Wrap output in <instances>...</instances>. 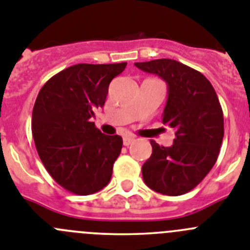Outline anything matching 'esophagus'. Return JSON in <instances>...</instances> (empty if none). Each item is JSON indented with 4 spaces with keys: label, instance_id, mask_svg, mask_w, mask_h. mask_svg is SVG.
Instances as JSON below:
<instances>
[{
    "label": "esophagus",
    "instance_id": "34e87169",
    "mask_svg": "<svg viewBox=\"0 0 250 250\" xmlns=\"http://www.w3.org/2000/svg\"><path fill=\"white\" fill-rule=\"evenodd\" d=\"M133 141H134V138L132 136H125V137H123V145H125V146H129Z\"/></svg>",
    "mask_w": 250,
    "mask_h": 250
}]
</instances>
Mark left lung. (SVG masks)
Returning <instances> with one entry per match:
<instances>
[{
  "instance_id": "left-lung-1",
  "label": "left lung",
  "mask_w": 250,
  "mask_h": 250,
  "mask_svg": "<svg viewBox=\"0 0 250 250\" xmlns=\"http://www.w3.org/2000/svg\"><path fill=\"white\" fill-rule=\"evenodd\" d=\"M134 64L167 83L162 123L175 134L170 147L150 141L152 154L142 167L143 181L161 194L188 193L203 181L219 154L224 120L217 93L201 72L178 61L162 58Z\"/></svg>"
}]
</instances>
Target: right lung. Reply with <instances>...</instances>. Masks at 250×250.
Here are the masks:
<instances>
[{
  "mask_svg": "<svg viewBox=\"0 0 250 250\" xmlns=\"http://www.w3.org/2000/svg\"><path fill=\"white\" fill-rule=\"evenodd\" d=\"M127 62L80 63L61 71L42 87L32 112V134L44 168L68 192L88 195L109 183L122 137L96 128L108 86Z\"/></svg>",
  "mask_w": 250,
  "mask_h": 250,
  "instance_id": "1",
  "label": "right lung"
}]
</instances>
